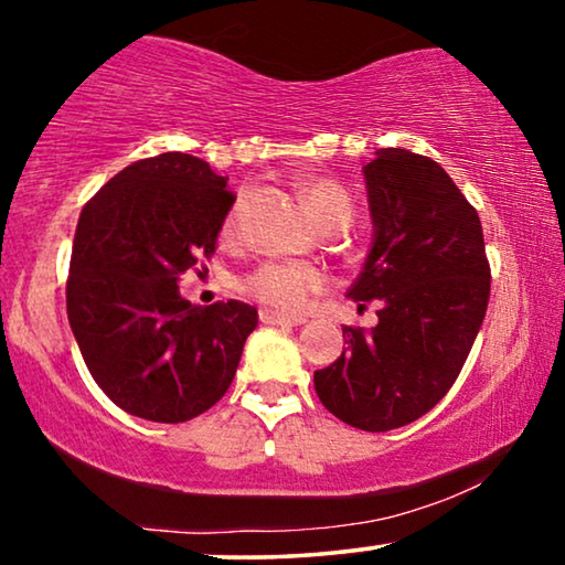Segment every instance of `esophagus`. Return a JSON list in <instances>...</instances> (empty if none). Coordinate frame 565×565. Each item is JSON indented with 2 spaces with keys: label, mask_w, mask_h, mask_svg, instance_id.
I'll list each match as a JSON object with an SVG mask.
<instances>
[{
  "label": "esophagus",
  "mask_w": 565,
  "mask_h": 565,
  "mask_svg": "<svg viewBox=\"0 0 565 565\" xmlns=\"http://www.w3.org/2000/svg\"><path fill=\"white\" fill-rule=\"evenodd\" d=\"M259 321L265 326H302L306 323V318H292V316H282V313H275V310H259Z\"/></svg>",
  "instance_id": "1"
}]
</instances>
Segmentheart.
<instances>
[{"mask_svg": "<svg viewBox=\"0 0 565 565\" xmlns=\"http://www.w3.org/2000/svg\"><path fill=\"white\" fill-rule=\"evenodd\" d=\"M302 199H306L310 214H313L323 226L337 222H351L354 214V201L351 193L337 181L329 178H316L302 185ZM234 216L226 218V232L234 228ZM323 273L313 265L302 263H265L249 275L242 277L239 288L255 298L263 306L273 310H282V313H292L306 306L308 298L323 288Z\"/></svg>", "mask_w": 565, "mask_h": 565, "instance_id": "1", "label": "heart"}]
</instances>
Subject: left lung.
<instances>
[{
    "label": "left lung",
    "mask_w": 565,
    "mask_h": 565,
    "mask_svg": "<svg viewBox=\"0 0 565 565\" xmlns=\"http://www.w3.org/2000/svg\"><path fill=\"white\" fill-rule=\"evenodd\" d=\"M372 247L347 296L380 300L372 331L313 374L323 407L359 430L418 420L451 390L484 321L489 263L477 209L436 160L384 147L364 166Z\"/></svg>",
    "instance_id": "obj_1"
}]
</instances>
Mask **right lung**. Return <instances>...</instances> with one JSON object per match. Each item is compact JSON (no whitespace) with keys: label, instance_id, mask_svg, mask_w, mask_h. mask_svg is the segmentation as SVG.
Masks as SVG:
<instances>
[{"label":"right lung","instance_id":"add662e5","mask_svg":"<svg viewBox=\"0 0 565 565\" xmlns=\"http://www.w3.org/2000/svg\"><path fill=\"white\" fill-rule=\"evenodd\" d=\"M206 160L162 152L106 183L78 216L68 323L104 395L152 423H183L224 397L257 308L191 306L178 277L214 255L236 195Z\"/></svg>","mask_w":565,"mask_h":565}]
</instances>
